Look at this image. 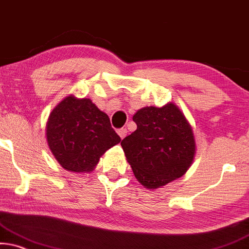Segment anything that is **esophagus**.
Wrapping results in <instances>:
<instances>
[{
	"label": "esophagus",
	"mask_w": 249,
	"mask_h": 249,
	"mask_svg": "<svg viewBox=\"0 0 249 249\" xmlns=\"http://www.w3.org/2000/svg\"><path fill=\"white\" fill-rule=\"evenodd\" d=\"M117 133L119 137L122 138V139H124L125 137H126V133H127V130L126 128H119V130L117 131Z\"/></svg>",
	"instance_id": "esophagus-1"
}]
</instances>
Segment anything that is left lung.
<instances>
[{"label": "left lung", "instance_id": "1", "mask_svg": "<svg viewBox=\"0 0 249 249\" xmlns=\"http://www.w3.org/2000/svg\"><path fill=\"white\" fill-rule=\"evenodd\" d=\"M137 130L122 140L134 177L148 190H156L186 174L195 156L190 122L175 103L144 107L133 116Z\"/></svg>", "mask_w": 249, "mask_h": 249}]
</instances>
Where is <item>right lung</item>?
Segmentation results:
<instances>
[{"mask_svg": "<svg viewBox=\"0 0 249 249\" xmlns=\"http://www.w3.org/2000/svg\"><path fill=\"white\" fill-rule=\"evenodd\" d=\"M48 147L63 169L90 172L109 148L121 142L110 119L90 99L69 95L50 112L46 124Z\"/></svg>", "mask_w": 249, "mask_h": 249, "instance_id": "add662e5", "label": "right lung"}]
</instances>
